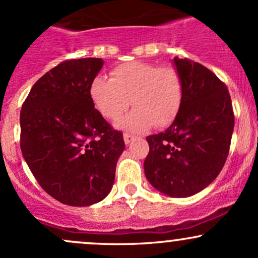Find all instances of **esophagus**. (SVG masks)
<instances>
[{
	"instance_id": "34e87169",
	"label": "esophagus",
	"mask_w": 258,
	"mask_h": 258,
	"mask_svg": "<svg viewBox=\"0 0 258 258\" xmlns=\"http://www.w3.org/2000/svg\"><path fill=\"white\" fill-rule=\"evenodd\" d=\"M135 140H136V137L134 135L123 134V141H124V143H126V144H130L132 142V141H135Z\"/></svg>"
}]
</instances>
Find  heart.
<instances>
[{
	"label": "heart",
	"mask_w": 258,
	"mask_h": 258,
	"mask_svg": "<svg viewBox=\"0 0 258 258\" xmlns=\"http://www.w3.org/2000/svg\"><path fill=\"white\" fill-rule=\"evenodd\" d=\"M110 77L95 78L90 86L93 103L107 120L121 118L131 103L135 109L121 126L135 132L146 131L153 123L168 126L179 114L183 86L174 67L132 61L112 69Z\"/></svg>",
	"instance_id": "heart-1"
}]
</instances>
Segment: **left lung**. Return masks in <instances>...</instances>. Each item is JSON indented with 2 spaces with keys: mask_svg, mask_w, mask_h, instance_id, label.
Listing matches in <instances>:
<instances>
[{
  "mask_svg": "<svg viewBox=\"0 0 258 258\" xmlns=\"http://www.w3.org/2000/svg\"><path fill=\"white\" fill-rule=\"evenodd\" d=\"M183 86L181 109L165 132L147 137V180L170 197H188L219 175L230 148L234 111L225 83L188 58H174Z\"/></svg>",
  "mask_w": 258,
  "mask_h": 258,
  "instance_id": "1",
  "label": "left lung"
}]
</instances>
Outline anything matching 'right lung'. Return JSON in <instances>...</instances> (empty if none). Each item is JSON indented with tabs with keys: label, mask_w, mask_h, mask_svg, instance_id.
<instances>
[{
	"label": "right lung",
	"mask_w": 258,
	"mask_h": 258,
	"mask_svg": "<svg viewBox=\"0 0 258 258\" xmlns=\"http://www.w3.org/2000/svg\"><path fill=\"white\" fill-rule=\"evenodd\" d=\"M101 58L66 60L38 79L21 110V149L44 191L63 205L104 200L115 180L122 134L94 107Z\"/></svg>",
	"instance_id": "1"
}]
</instances>
